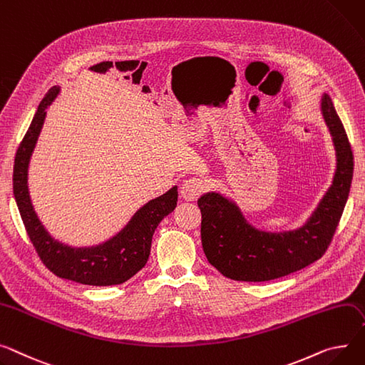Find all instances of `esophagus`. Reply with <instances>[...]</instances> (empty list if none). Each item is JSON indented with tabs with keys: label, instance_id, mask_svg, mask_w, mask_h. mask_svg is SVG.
Segmentation results:
<instances>
[{
	"label": "esophagus",
	"instance_id": "1",
	"mask_svg": "<svg viewBox=\"0 0 365 365\" xmlns=\"http://www.w3.org/2000/svg\"><path fill=\"white\" fill-rule=\"evenodd\" d=\"M204 190H205V183L201 179L192 178L182 183L180 195L185 201H197Z\"/></svg>",
	"mask_w": 365,
	"mask_h": 365
}]
</instances>
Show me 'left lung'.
Listing matches in <instances>:
<instances>
[{"label": "left lung", "instance_id": "1", "mask_svg": "<svg viewBox=\"0 0 365 365\" xmlns=\"http://www.w3.org/2000/svg\"><path fill=\"white\" fill-rule=\"evenodd\" d=\"M322 111L336 150L333 183L309 220L292 232H262L251 226L239 207L217 192L198 200L205 257L223 276L239 282H267L295 273L320 259L341 220L354 176L348 135L327 93Z\"/></svg>", "mask_w": 365, "mask_h": 365}]
</instances>
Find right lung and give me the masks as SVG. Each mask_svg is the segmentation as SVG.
<instances>
[{
	"instance_id": "1",
	"label": "right lung",
	"mask_w": 365,
	"mask_h": 365,
	"mask_svg": "<svg viewBox=\"0 0 365 365\" xmlns=\"http://www.w3.org/2000/svg\"><path fill=\"white\" fill-rule=\"evenodd\" d=\"M58 92L60 88L54 86L43 96L16 153L13 192L21 220L41 261L56 276L91 286L121 284L147 264L157 226L178 205V186L139 208L125 229L101 245L73 248L56 240L45 230L32 207L28 167L43 125L46 107L56 100Z\"/></svg>"
}]
</instances>
